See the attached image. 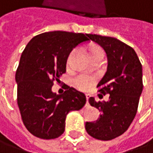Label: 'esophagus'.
Returning <instances> with one entry per match:
<instances>
[{
	"label": "esophagus",
	"instance_id": "obj_1",
	"mask_svg": "<svg viewBox=\"0 0 153 153\" xmlns=\"http://www.w3.org/2000/svg\"><path fill=\"white\" fill-rule=\"evenodd\" d=\"M90 97V95L89 94H86V100H87V104L88 103V99Z\"/></svg>",
	"mask_w": 153,
	"mask_h": 153
}]
</instances>
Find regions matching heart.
<instances>
[{
	"instance_id": "b5f03b06",
	"label": "heart",
	"mask_w": 153,
	"mask_h": 153,
	"mask_svg": "<svg viewBox=\"0 0 153 153\" xmlns=\"http://www.w3.org/2000/svg\"><path fill=\"white\" fill-rule=\"evenodd\" d=\"M74 52H72L71 53V55L69 57V59H71V57L72 56ZM104 55V52H103L102 48L98 47V46H93L92 48H89L88 51V55L89 56H94V55ZM96 82V79L94 77V76H88V75H79L75 77L74 79V84L75 86L79 88L80 90H88L90 88H92L93 86L94 85Z\"/></svg>"
}]
</instances>
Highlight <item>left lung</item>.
Returning a JSON list of instances; mask_svg holds the SVG:
<instances>
[{
	"mask_svg": "<svg viewBox=\"0 0 153 153\" xmlns=\"http://www.w3.org/2000/svg\"><path fill=\"white\" fill-rule=\"evenodd\" d=\"M88 37L106 53L107 70L97 88L99 95L109 94V100L89 98V104L101 114L96 122H87L85 128L93 138L111 140L125 132L136 115L143 89L142 65L135 51L118 39L92 34Z\"/></svg>",
	"mask_w": 153,
	"mask_h": 153,
	"instance_id": "1",
	"label": "left lung"
}]
</instances>
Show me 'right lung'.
Returning a JSON list of instances; mask_svg holds the SVG:
<instances>
[{
    "instance_id": "1",
    "label": "right lung",
    "mask_w": 153,
    "mask_h": 153,
    "mask_svg": "<svg viewBox=\"0 0 153 153\" xmlns=\"http://www.w3.org/2000/svg\"><path fill=\"white\" fill-rule=\"evenodd\" d=\"M89 41L88 34L51 31L33 37L23 51L15 79L21 117L28 131L44 140L65 131V118L86 103L83 93L67 86L63 94L52 91L53 82L65 73L71 52Z\"/></svg>"
}]
</instances>
